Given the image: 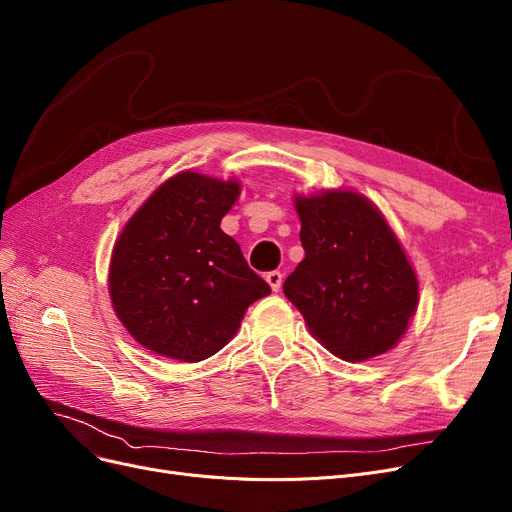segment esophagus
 I'll return each mask as SVG.
<instances>
[{
	"label": "esophagus",
	"instance_id": "34e87169",
	"mask_svg": "<svg viewBox=\"0 0 512 512\" xmlns=\"http://www.w3.org/2000/svg\"><path fill=\"white\" fill-rule=\"evenodd\" d=\"M265 280H268V284L272 286V291H280V286H282V272H278V270H274V272H268L265 274Z\"/></svg>",
	"mask_w": 512,
	"mask_h": 512
}]
</instances>
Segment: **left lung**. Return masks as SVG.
Returning <instances> with one entry per match:
<instances>
[{
    "label": "left lung",
    "instance_id": "obj_1",
    "mask_svg": "<svg viewBox=\"0 0 512 512\" xmlns=\"http://www.w3.org/2000/svg\"><path fill=\"white\" fill-rule=\"evenodd\" d=\"M305 259L282 291L320 343L347 362L391 349L414 316L418 280L402 244L355 192L297 198Z\"/></svg>",
    "mask_w": 512,
    "mask_h": 512
}]
</instances>
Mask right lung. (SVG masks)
<instances>
[{
  "label": "right lung",
  "mask_w": 512,
  "mask_h": 512,
  "mask_svg": "<svg viewBox=\"0 0 512 512\" xmlns=\"http://www.w3.org/2000/svg\"><path fill=\"white\" fill-rule=\"evenodd\" d=\"M236 182L184 171L133 215L110 259V297L129 335L180 362L224 347L247 307L272 293L219 228L238 196Z\"/></svg>",
  "instance_id": "right-lung-1"
}]
</instances>
